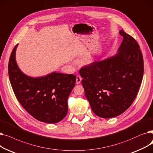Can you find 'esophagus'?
<instances>
[{"label":"esophagus","instance_id":"obj_1","mask_svg":"<svg viewBox=\"0 0 153 153\" xmlns=\"http://www.w3.org/2000/svg\"><path fill=\"white\" fill-rule=\"evenodd\" d=\"M82 78L81 77V76L77 75V76H76V84H79V83H80V82H81V81H82Z\"/></svg>","mask_w":153,"mask_h":153}]
</instances>
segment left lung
Instances as JSON below:
<instances>
[{
  "mask_svg": "<svg viewBox=\"0 0 153 153\" xmlns=\"http://www.w3.org/2000/svg\"><path fill=\"white\" fill-rule=\"evenodd\" d=\"M120 34L123 39L118 53L79 70L91 110L103 118L117 116L132 105L143 76L144 62L139 44L123 30Z\"/></svg>",
  "mask_w": 153,
  "mask_h": 153,
  "instance_id": "8db88e82",
  "label": "left lung"
}]
</instances>
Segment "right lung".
<instances>
[{"instance_id":"1","label":"right lung","mask_w":153,"mask_h":153,"mask_svg":"<svg viewBox=\"0 0 153 153\" xmlns=\"http://www.w3.org/2000/svg\"><path fill=\"white\" fill-rule=\"evenodd\" d=\"M17 47H14L11 53L8 71L17 100L29 114L40 121H60L67 114V100L75 85L76 76L53 72L40 78L28 76L16 63Z\"/></svg>"}]
</instances>
